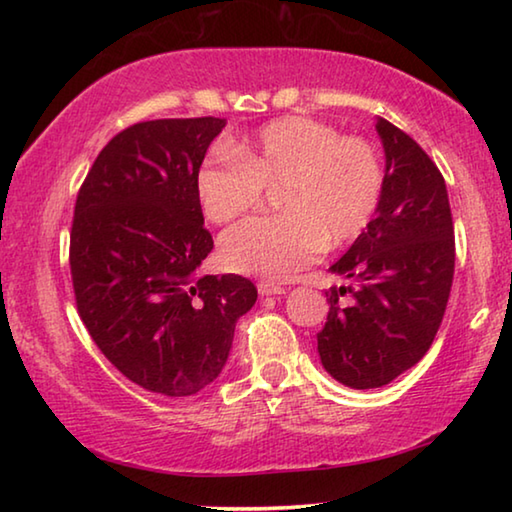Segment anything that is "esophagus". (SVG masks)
<instances>
[{"mask_svg": "<svg viewBox=\"0 0 512 512\" xmlns=\"http://www.w3.org/2000/svg\"><path fill=\"white\" fill-rule=\"evenodd\" d=\"M257 291H259V296H282L284 291V287H280V284H275V282H268V280H262L257 284Z\"/></svg>", "mask_w": 512, "mask_h": 512, "instance_id": "obj_1", "label": "esophagus"}]
</instances>
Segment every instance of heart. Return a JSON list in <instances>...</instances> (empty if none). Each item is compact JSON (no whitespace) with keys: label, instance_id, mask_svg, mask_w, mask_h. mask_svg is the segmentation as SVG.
<instances>
[{"label":"heart","instance_id":"b5f03b06","mask_svg":"<svg viewBox=\"0 0 512 512\" xmlns=\"http://www.w3.org/2000/svg\"><path fill=\"white\" fill-rule=\"evenodd\" d=\"M268 185L284 212L225 232L219 257L235 273L289 280L325 253L363 235L384 192L379 151L325 121L289 115L214 153L196 171L207 221L225 225L257 210Z\"/></svg>","mask_w":512,"mask_h":512}]
</instances>
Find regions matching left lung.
<instances>
[{"mask_svg":"<svg viewBox=\"0 0 512 512\" xmlns=\"http://www.w3.org/2000/svg\"><path fill=\"white\" fill-rule=\"evenodd\" d=\"M386 151L384 192L375 219L334 273L354 287L327 293L318 332L325 370L350 388H379L415 366L443 323L454 280V221L445 178L422 146L379 119ZM350 292L353 302L340 298Z\"/></svg>","mask_w":512,"mask_h":512,"instance_id":"obj_1","label":"left lung"}]
</instances>
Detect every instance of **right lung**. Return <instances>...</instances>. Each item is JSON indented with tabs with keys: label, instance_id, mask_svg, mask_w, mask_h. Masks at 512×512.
<instances>
[{
	"label": "right lung",
	"instance_id": "1",
	"mask_svg": "<svg viewBox=\"0 0 512 512\" xmlns=\"http://www.w3.org/2000/svg\"><path fill=\"white\" fill-rule=\"evenodd\" d=\"M221 117L153 119L103 146L76 194L74 300L92 341L146 391L194 395L219 377L257 289L235 273L198 277L214 241L196 171Z\"/></svg>",
	"mask_w": 512,
	"mask_h": 512
}]
</instances>
